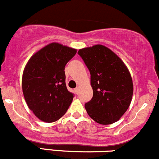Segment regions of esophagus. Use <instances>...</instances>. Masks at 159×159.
<instances>
[{
	"label": "esophagus",
	"instance_id": "obj_1",
	"mask_svg": "<svg viewBox=\"0 0 159 159\" xmlns=\"http://www.w3.org/2000/svg\"><path fill=\"white\" fill-rule=\"evenodd\" d=\"M75 93H76V94H79V93H80V86H78V87H76V89H75Z\"/></svg>",
	"mask_w": 159,
	"mask_h": 159
}]
</instances>
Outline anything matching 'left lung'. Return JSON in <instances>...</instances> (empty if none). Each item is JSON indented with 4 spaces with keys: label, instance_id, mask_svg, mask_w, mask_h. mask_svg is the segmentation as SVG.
I'll return each mask as SVG.
<instances>
[{
    "label": "left lung",
    "instance_id": "obj_1",
    "mask_svg": "<svg viewBox=\"0 0 159 159\" xmlns=\"http://www.w3.org/2000/svg\"><path fill=\"white\" fill-rule=\"evenodd\" d=\"M90 73L93 95L85 104L88 115L100 125H111L124 115L131 104L133 81L125 62L107 47L95 45L80 48Z\"/></svg>",
    "mask_w": 159,
    "mask_h": 159
}]
</instances>
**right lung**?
<instances>
[{
    "mask_svg": "<svg viewBox=\"0 0 159 159\" xmlns=\"http://www.w3.org/2000/svg\"><path fill=\"white\" fill-rule=\"evenodd\" d=\"M76 48L52 42L29 59L22 75L23 95L28 108L46 123L60 119L71 104L73 94L66 85L65 66Z\"/></svg>",
    "mask_w": 159,
    "mask_h": 159,
    "instance_id": "right-lung-1",
    "label": "right lung"
}]
</instances>
